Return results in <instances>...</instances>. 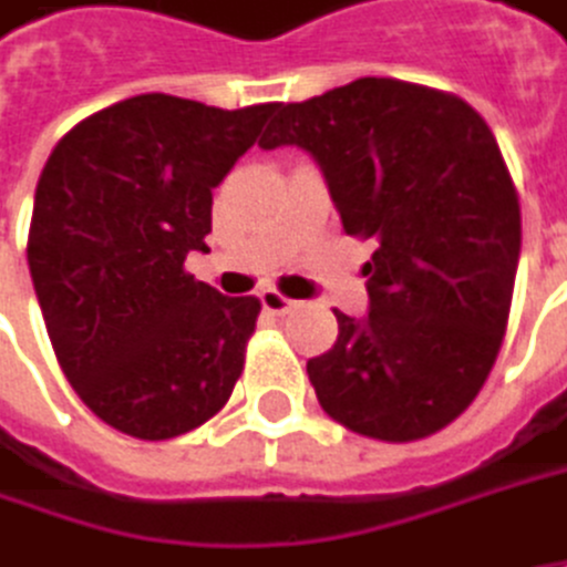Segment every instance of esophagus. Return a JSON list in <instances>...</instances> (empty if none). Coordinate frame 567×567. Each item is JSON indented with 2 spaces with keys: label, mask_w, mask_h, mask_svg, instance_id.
I'll use <instances>...</instances> for the list:
<instances>
[{
  "label": "esophagus",
  "mask_w": 567,
  "mask_h": 567,
  "mask_svg": "<svg viewBox=\"0 0 567 567\" xmlns=\"http://www.w3.org/2000/svg\"><path fill=\"white\" fill-rule=\"evenodd\" d=\"M259 301H262V308H266L269 315H285V311H291V308H295V301H291V298H285L282 291H276V288H266V291L259 295Z\"/></svg>",
  "instance_id": "esophagus-1"
}]
</instances>
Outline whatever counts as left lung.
<instances>
[{
    "instance_id": "left-lung-1",
    "label": "left lung",
    "mask_w": 567,
    "mask_h": 567,
    "mask_svg": "<svg viewBox=\"0 0 567 567\" xmlns=\"http://www.w3.org/2000/svg\"><path fill=\"white\" fill-rule=\"evenodd\" d=\"M298 145L340 224L377 243L367 318L337 315L308 360L321 409L350 432L415 441L454 422L487 383L519 266V197L499 145L464 100L360 78L279 106L259 148Z\"/></svg>"
}]
</instances>
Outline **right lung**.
<instances>
[{"label": "right lung", "mask_w": 567, "mask_h": 567, "mask_svg": "<svg viewBox=\"0 0 567 567\" xmlns=\"http://www.w3.org/2000/svg\"><path fill=\"white\" fill-rule=\"evenodd\" d=\"M279 103L217 110L142 93L68 132L34 190L28 269L58 363L86 409L142 441L217 415L243 373L259 298L184 272L214 187Z\"/></svg>", "instance_id": "obj_1"}]
</instances>
